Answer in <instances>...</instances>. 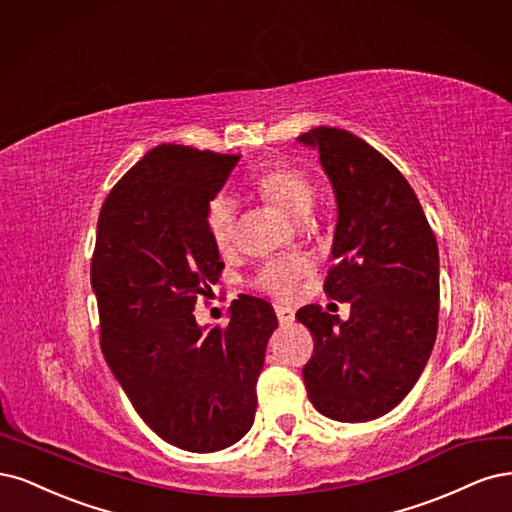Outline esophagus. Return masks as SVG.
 <instances>
[{
    "mask_svg": "<svg viewBox=\"0 0 512 512\" xmlns=\"http://www.w3.org/2000/svg\"><path fill=\"white\" fill-rule=\"evenodd\" d=\"M274 310H276V317H278L280 325H291L295 321L293 308H289V306H276Z\"/></svg>",
    "mask_w": 512,
    "mask_h": 512,
    "instance_id": "obj_1",
    "label": "esophagus"
}]
</instances>
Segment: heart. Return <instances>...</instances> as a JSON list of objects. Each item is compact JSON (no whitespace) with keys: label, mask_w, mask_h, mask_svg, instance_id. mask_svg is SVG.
I'll return each mask as SVG.
<instances>
[{"label":"heart","mask_w":512,"mask_h":512,"mask_svg":"<svg viewBox=\"0 0 512 512\" xmlns=\"http://www.w3.org/2000/svg\"><path fill=\"white\" fill-rule=\"evenodd\" d=\"M255 191L291 219H304L315 204L317 187L312 178L298 168L276 166L253 180ZM206 229L219 251L232 249L236 236V208L225 195L214 197L206 210ZM308 272V263L300 257H276L263 263L255 276V285L280 300H291L298 293L300 280Z\"/></svg>","instance_id":"obj_1"}]
</instances>
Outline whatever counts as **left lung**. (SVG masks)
<instances>
[{
    "mask_svg": "<svg viewBox=\"0 0 512 512\" xmlns=\"http://www.w3.org/2000/svg\"><path fill=\"white\" fill-rule=\"evenodd\" d=\"M298 140L319 151L338 204L323 289L351 304L349 321L319 304L295 315L315 340L304 385L321 415L372 421L406 398L432 355L438 244L408 180L368 142L338 127H315Z\"/></svg>",
    "mask_w": 512,
    "mask_h": 512,
    "instance_id": "left-lung-1",
    "label": "left lung"
}]
</instances>
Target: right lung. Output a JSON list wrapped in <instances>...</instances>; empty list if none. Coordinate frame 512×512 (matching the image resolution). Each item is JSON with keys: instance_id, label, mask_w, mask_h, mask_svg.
<instances>
[{"instance_id": "obj_1", "label": "right lung", "mask_w": 512, "mask_h": 512, "mask_svg": "<svg viewBox=\"0 0 512 512\" xmlns=\"http://www.w3.org/2000/svg\"><path fill=\"white\" fill-rule=\"evenodd\" d=\"M240 155L159 144L108 193L97 219L91 285L102 353L142 421L191 453L236 444L251 430L257 378L278 319L242 295L227 327H200L225 263L206 210Z\"/></svg>"}]
</instances>
